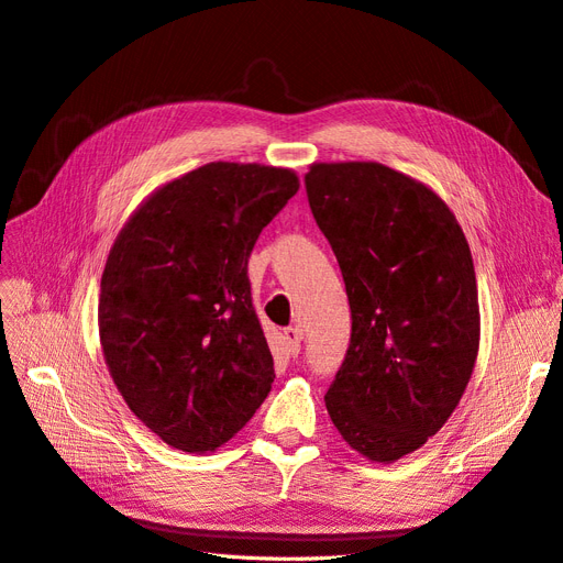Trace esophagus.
<instances>
[{"label":"esophagus","mask_w":563,"mask_h":563,"mask_svg":"<svg viewBox=\"0 0 563 563\" xmlns=\"http://www.w3.org/2000/svg\"><path fill=\"white\" fill-rule=\"evenodd\" d=\"M283 339H285V346H287V351H289V355H299V351H301V339H303V334H301V330L299 328H285L283 330Z\"/></svg>","instance_id":"34e87169"}]
</instances>
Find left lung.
Listing matches in <instances>:
<instances>
[{
    "label": "left lung",
    "instance_id": "1",
    "mask_svg": "<svg viewBox=\"0 0 563 563\" xmlns=\"http://www.w3.org/2000/svg\"><path fill=\"white\" fill-rule=\"evenodd\" d=\"M303 185L353 320L324 405L355 451L393 463L446 423L473 376V255L442 198L380 163H313Z\"/></svg>",
    "mask_w": 563,
    "mask_h": 563
}]
</instances>
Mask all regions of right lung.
<instances>
[{"label": "right lung", "instance_id": "right-lung-1", "mask_svg": "<svg viewBox=\"0 0 563 563\" xmlns=\"http://www.w3.org/2000/svg\"><path fill=\"white\" fill-rule=\"evenodd\" d=\"M297 189L287 168L208 163L152 194L110 250L104 362L131 411L179 451L229 442L274 384L247 260Z\"/></svg>", "mask_w": 563, "mask_h": 563}]
</instances>
